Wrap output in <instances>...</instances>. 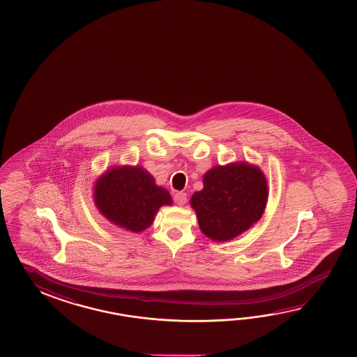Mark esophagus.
<instances>
[{"label":"esophagus","mask_w":357,"mask_h":357,"mask_svg":"<svg viewBox=\"0 0 357 357\" xmlns=\"http://www.w3.org/2000/svg\"><path fill=\"white\" fill-rule=\"evenodd\" d=\"M174 202L176 203L178 206H184L185 202H187V195H185L184 192H178V193H175Z\"/></svg>","instance_id":"esophagus-1"}]
</instances>
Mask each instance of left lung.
I'll use <instances>...</instances> for the list:
<instances>
[{
	"instance_id": "8db88e82",
	"label": "left lung",
	"mask_w": 357,
	"mask_h": 357,
	"mask_svg": "<svg viewBox=\"0 0 357 357\" xmlns=\"http://www.w3.org/2000/svg\"><path fill=\"white\" fill-rule=\"evenodd\" d=\"M268 181L250 162L215 165L203 176V189L190 198L199 229L215 243L234 240L254 226L268 203Z\"/></svg>"
}]
</instances>
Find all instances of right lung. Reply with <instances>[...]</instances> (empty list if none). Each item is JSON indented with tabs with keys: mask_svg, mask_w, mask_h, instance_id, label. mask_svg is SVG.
I'll list each match as a JSON object with an SVG mask.
<instances>
[{
	"mask_svg": "<svg viewBox=\"0 0 357 357\" xmlns=\"http://www.w3.org/2000/svg\"><path fill=\"white\" fill-rule=\"evenodd\" d=\"M93 202L108 221L139 234L154 222L162 206H172L168 190L140 165H114L96 181Z\"/></svg>",
	"mask_w": 357,
	"mask_h": 357,
	"instance_id": "obj_1",
	"label": "right lung"
}]
</instances>
